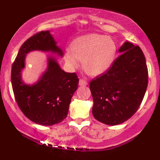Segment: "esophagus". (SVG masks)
<instances>
[{"instance_id": "1", "label": "esophagus", "mask_w": 160, "mask_h": 160, "mask_svg": "<svg viewBox=\"0 0 160 160\" xmlns=\"http://www.w3.org/2000/svg\"><path fill=\"white\" fill-rule=\"evenodd\" d=\"M88 84L87 81H86V80H82V79H80V81H79V86H85Z\"/></svg>"}]
</instances>
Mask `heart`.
Masks as SVG:
<instances>
[{"label": "heart", "mask_w": 160, "mask_h": 160, "mask_svg": "<svg viewBox=\"0 0 160 160\" xmlns=\"http://www.w3.org/2000/svg\"><path fill=\"white\" fill-rule=\"evenodd\" d=\"M116 54L117 47L112 38L90 34L79 37L71 43L65 52V60L70 68H78L80 60L86 73L97 76L111 68Z\"/></svg>", "instance_id": "1"}]
</instances>
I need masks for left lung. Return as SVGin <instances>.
<instances>
[{"label": "left lung", "instance_id": "obj_1", "mask_svg": "<svg viewBox=\"0 0 160 160\" xmlns=\"http://www.w3.org/2000/svg\"><path fill=\"white\" fill-rule=\"evenodd\" d=\"M120 55L103 74L89 83L93 98L92 114L110 126L122 123L140 107L148 83V71L138 46L125 42Z\"/></svg>", "mask_w": 160, "mask_h": 160}]
</instances>
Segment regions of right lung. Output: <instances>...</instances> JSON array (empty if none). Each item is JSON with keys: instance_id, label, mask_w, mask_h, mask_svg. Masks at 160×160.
<instances>
[{"instance_id": "1", "label": "right lung", "mask_w": 160, "mask_h": 160, "mask_svg": "<svg viewBox=\"0 0 160 160\" xmlns=\"http://www.w3.org/2000/svg\"><path fill=\"white\" fill-rule=\"evenodd\" d=\"M34 50L52 52L63 56L49 31L40 32L28 38L20 47L12 66L11 82L18 106L25 117L42 126L59 123L68 113L71 98L78 87L75 73H66L55 58H48V66L32 85L22 80L26 54Z\"/></svg>"}]
</instances>
